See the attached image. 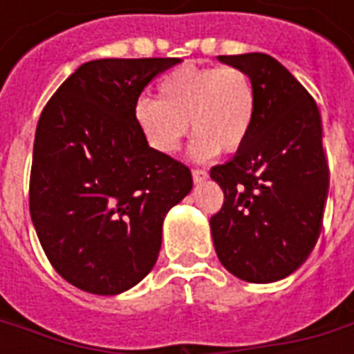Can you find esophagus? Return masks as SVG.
Instances as JSON below:
<instances>
[{"label": "esophagus", "instance_id": "esophagus-1", "mask_svg": "<svg viewBox=\"0 0 354 354\" xmlns=\"http://www.w3.org/2000/svg\"><path fill=\"white\" fill-rule=\"evenodd\" d=\"M192 174H193V182H203V180H207L208 178V172L205 169H193Z\"/></svg>", "mask_w": 354, "mask_h": 354}]
</instances>
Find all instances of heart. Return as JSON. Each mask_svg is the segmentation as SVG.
I'll list each match as a JSON object with an SVG mask.
<instances>
[{
	"mask_svg": "<svg viewBox=\"0 0 354 354\" xmlns=\"http://www.w3.org/2000/svg\"><path fill=\"white\" fill-rule=\"evenodd\" d=\"M157 98H140L134 119L147 144L162 155L176 153L192 121V151L208 159L220 149L233 153L250 136L256 88L237 66L184 64L162 75Z\"/></svg>",
	"mask_w": 354,
	"mask_h": 354,
	"instance_id": "1",
	"label": "heart"
}]
</instances>
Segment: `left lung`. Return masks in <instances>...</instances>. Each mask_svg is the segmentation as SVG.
Masks as SVG:
<instances>
[{"label":"left lung","instance_id":"1","mask_svg":"<svg viewBox=\"0 0 354 354\" xmlns=\"http://www.w3.org/2000/svg\"><path fill=\"white\" fill-rule=\"evenodd\" d=\"M218 58L250 75L256 113L245 146L210 169L223 192L210 218L216 254L243 281H281L309 258L322 230L330 174L319 108L269 55Z\"/></svg>","mask_w":354,"mask_h":354}]
</instances>
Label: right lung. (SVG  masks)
Instances as JSON below:
<instances>
[{
    "label": "right lung",
    "mask_w": 354,
    "mask_h": 354,
    "mask_svg": "<svg viewBox=\"0 0 354 354\" xmlns=\"http://www.w3.org/2000/svg\"><path fill=\"white\" fill-rule=\"evenodd\" d=\"M178 62H85L39 115L30 214L50 266L85 292L138 284L157 261L165 214L192 192L189 167L147 146L134 119L144 88Z\"/></svg>",
    "instance_id": "obj_1"
}]
</instances>
